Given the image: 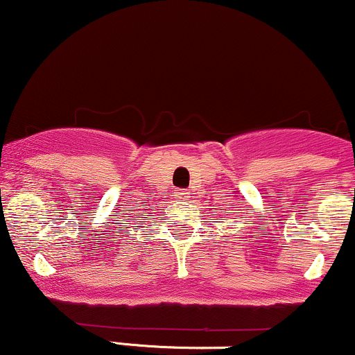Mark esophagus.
I'll return each mask as SVG.
<instances>
[{
    "mask_svg": "<svg viewBox=\"0 0 355 355\" xmlns=\"http://www.w3.org/2000/svg\"><path fill=\"white\" fill-rule=\"evenodd\" d=\"M176 198L179 201H186L189 198V193L186 191V189H178V193H176Z\"/></svg>",
    "mask_w": 355,
    "mask_h": 355,
    "instance_id": "obj_1",
    "label": "esophagus"
}]
</instances>
